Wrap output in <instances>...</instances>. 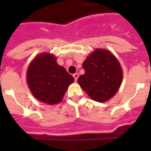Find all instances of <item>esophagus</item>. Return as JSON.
<instances>
[{"instance_id": "34e87169", "label": "esophagus", "mask_w": 151, "mask_h": 151, "mask_svg": "<svg viewBox=\"0 0 151 151\" xmlns=\"http://www.w3.org/2000/svg\"><path fill=\"white\" fill-rule=\"evenodd\" d=\"M73 78H74V79H75V81H77V80H78V77H79V74H78V73H75L74 74H73Z\"/></svg>"}]
</instances>
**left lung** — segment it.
<instances>
[{
    "label": "left lung",
    "instance_id": "obj_1",
    "mask_svg": "<svg viewBox=\"0 0 151 151\" xmlns=\"http://www.w3.org/2000/svg\"><path fill=\"white\" fill-rule=\"evenodd\" d=\"M82 66L85 73L78 78V84L93 100L103 103L116 94L123 73L119 62L110 51L97 48Z\"/></svg>",
    "mask_w": 151,
    "mask_h": 151
}]
</instances>
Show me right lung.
I'll use <instances>...</instances> for the list:
<instances>
[{
	"label": "right lung",
	"mask_w": 151,
	"mask_h": 151,
	"mask_svg": "<svg viewBox=\"0 0 151 151\" xmlns=\"http://www.w3.org/2000/svg\"><path fill=\"white\" fill-rule=\"evenodd\" d=\"M27 80L36 99L53 105L61 102L74 78L57 64L53 55L42 53L35 57L28 66Z\"/></svg>",
	"instance_id": "add662e5"
}]
</instances>
